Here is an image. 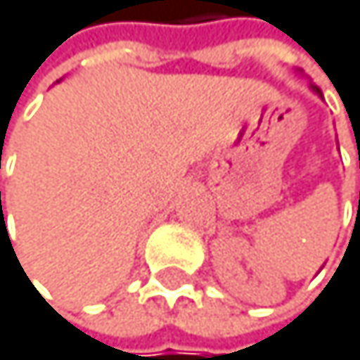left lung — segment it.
I'll return each instance as SVG.
<instances>
[{
  "label": "left lung",
  "instance_id": "1",
  "mask_svg": "<svg viewBox=\"0 0 360 360\" xmlns=\"http://www.w3.org/2000/svg\"><path fill=\"white\" fill-rule=\"evenodd\" d=\"M310 89H313L319 98H323V96H321V89H319V87H315V84H310Z\"/></svg>",
  "mask_w": 360,
  "mask_h": 360
}]
</instances>
